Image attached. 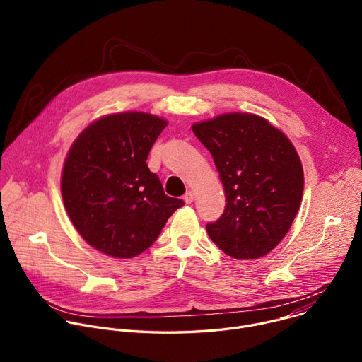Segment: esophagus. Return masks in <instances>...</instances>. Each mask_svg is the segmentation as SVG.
Returning a JSON list of instances; mask_svg holds the SVG:
<instances>
[{"instance_id": "1", "label": "esophagus", "mask_w": 362, "mask_h": 362, "mask_svg": "<svg viewBox=\"0 0 362 362\" xmlns=\"http://www.w3.org/2000/svg\"><path fill=\"white\" fill-rule=\"evenodd\" d=\"M193 199H194V194H193V192H190V190H187L186 193H185V196H183V200H185V203H192L193 202Z\"/></svg>"}]
</instances>
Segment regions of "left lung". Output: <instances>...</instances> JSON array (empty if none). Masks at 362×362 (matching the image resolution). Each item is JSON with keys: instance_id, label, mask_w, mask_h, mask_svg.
Wrapping results in <instances>:
<instances>
[{"instance_id": "8db88e82", "label": "left lung", "mask_w": 362, "mask_h": 362, "mask_svg": "<svg viewBox=\"0 0 362 362\" xmlns=\"http://www.w3.org/2000/svg\"><path fill=\"white\" fill-rule=\"evenodd\" d=\"M225 190L223 215L206 225L209 238L239 261L269 253L300 206L303 169L291 140L267 119L226 113L194 123Z\"/></svg>"}]
</instances>
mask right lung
Here are the masks:
<instances>
[{"label":"right lung","instance_id":"1","mask_svg":"<svg viewBox=\"0 0 362 362\" xmlns=\"http://www.w3.org/2000/svg\"><path fill=\"white\" fill-rule=\"evenodd\" d=\"M168 120L143 112L103 116L71 144L62 173L67 215L98 252L130 259L158 239L183 200L165 194L147 168Z\"/></svg>","mask_w":362,"mask_h":362}]
</instances>
